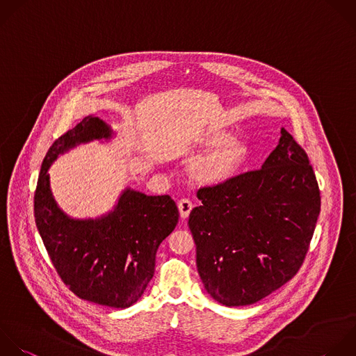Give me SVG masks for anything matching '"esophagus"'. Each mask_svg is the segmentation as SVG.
I'll return each mask as SVG.
<instances>
[{"label": "esophagus", "mask_w": 356, "mask_h": 356, "mask_svg": "<svg viewBox=\"0 0 356 356\" xmlns=\"http://www.w3.org/2000/svg\"><path fill=\"white\" fill-rule=\"evenodd\" d=\"M192 209H193V204H192V202H189L188 199H181V200L178 202V210H179L181 218H184V220L188 218Z\"/></svg>", "instance_id": "obj_1"}]
</instances>
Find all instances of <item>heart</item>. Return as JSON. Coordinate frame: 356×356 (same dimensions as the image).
<instances>
[{"instance_id": "1", "label": "heart", "mask_w": 356, "mask_h": 356, "mask_svg": "<svg viewBox=\"0 0 356 356\" xmlns=\"http://www.w3.org/2000/svg\"><path fill=\"white\" fill-rule=\"evenodd\" d=\"M195 147L206 149L188 167L189 178L203 186H217L236 177L249 157L248 145L227 131L211 128L193 142Z\"/></svg>"}]
</instances>
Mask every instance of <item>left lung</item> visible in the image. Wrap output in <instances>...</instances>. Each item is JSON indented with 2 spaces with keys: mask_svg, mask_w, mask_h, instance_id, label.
<instances>
[{
  "mask_svg": "<svg viewBox=\"0 0 356 356\" xmlns=\"http://www.w3.org/2000/svg\"><path fill=\"white\" fill-rule=\"evenodd\" d=\"M189 214L196 266L210 296L246 306L288 282L302 266L320 213V192L305 150L281 128L257 171L199 189Z\"/></svg>",
  "mask_w": 356,
  "mask_h": 356,
  "instance_id": "1",
  "label": "left lung"
}]
</instances>
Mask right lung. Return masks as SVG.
<instances>
[{"label":"right lung","mask_w":356,"mask_h":356,"mask_svg":"<svg viewBox=\"0 0 356 356\" xmlns=\"http://www.w3.org/2000/svg\"><path fill=\"white\" fill-rule=\"evenodd\" d=\"M114 138L107 122L89 115L53 143L38 181L35 218L56 270L76 296L127 309L145 293L157 249L178 224L175 202L168 195L149 196L127 186L107 213L75 218L58 206L49 174L54 161L72 149Z\"/></svg>","instance_id":"add662e5"}]
</instances>
